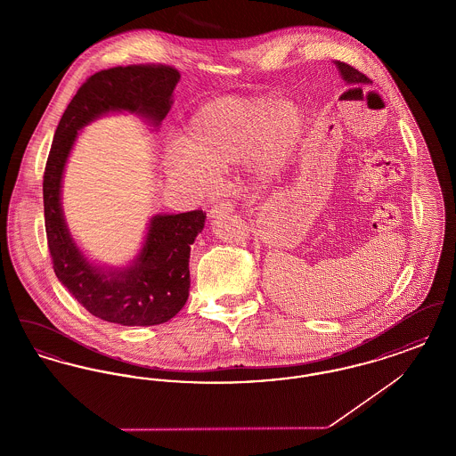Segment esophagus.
Instances as JSON below:
<instances>
[{
	"mask_svg": "<svg viewBox=\"0 0 456 456\" xmlns=\"http://www.w3.org/2000/svg\"><path fill=\"white\" fill-rule=\"evenodd\" d=\"M232 212H234V205L231 201H224V203H218L216 207H212L210 217L218 218L224 214H232Z\"/></svg>",
	"mask_w": 456,
	"mask_h": 456,
	"instance_id": "1",
	"label": "esophagus"
}]
</instances>
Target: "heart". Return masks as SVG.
I'll return each mask as SVG.
<instances>
[{"mask_svg": "<svg viewBox=\"0 0 456 456\" xmlns=\"http://www.w3.org/2000/svg\"><path fill=\"white\" fill-rule=\"evenodd\" d=\"M303 110L272 97H222L190 118L181 149L169 153L174 175L201 186L217 173L249 159L253 173L272 179L282 173L303 136Z\"/></svg>", "mask_w": 456, "mask_h": 456, "instance_id": "obj_1", "label": "heart"}]
</instances>
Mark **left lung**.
Returning a JSON list of instances; mask_svg holds the SVG:
<instances>
[{"instance_id": "obj_1", "label": "left lung", "mask_w": 456, "mask_h": 456, "mask_svg": "<svg viewBox=\"0 0 456 456\" xmlns=\"http://www.w3.org/2000/svg\"><path fill=\"white\" fill-rule=\"evenodd\" d=\"M335 66L338 68V73H340L342 80H344L347 86H364V84H369L368 77L362 75L361 71H357L355 68L346 65V63H340V61H335Z\"/></svg>"}]
</instances>
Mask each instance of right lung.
<instances>
[{
  "label": "right lung",
  "mask_w": 456,
  "mask_h": 456,
  "mask_svg": "<svg viewBox=\"0 0 456 456\" xmlns=\"http://www.w3.org/2000/svg\"><path fill=\"white\" fill-rule=\"evenodd\" d=\"M181 75L166 65L116 66L92 75L78 88L54 133L44 171V220L58 281L90 314L123 326L160 325L190 296V253L207 214H157L149 220L138 255L126 266L94 263L71 236L61 205L66 162L78 131L92 121L130 112L153 131L173 106Z\"/></svg>",
  "instance_id": "1"
}]
</instances>
